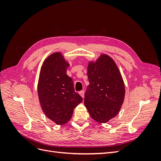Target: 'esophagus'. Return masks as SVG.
<instances>
[{
	"label": "esophagus",
	"mask_w": 161,
	"mask_h": 161,
	"mask_svg": "<svg viewBox=\"0 0 161 161\" xmlns=\"http://www.w3.org/2000/svg\"><path fill=\"white\" fill-rule=\"evenodd\" d=\"M79 94H80V95L82 97V98H84V95H85V92H84V91H80L79 92Z\"/></svg>",
	"instance_id": "34e87169"
}]
</instances>
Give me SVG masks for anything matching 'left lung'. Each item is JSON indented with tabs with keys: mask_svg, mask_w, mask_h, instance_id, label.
Returning a JSON list of instances; mask_svg holds the SVG:
<instances>
[{
	"mask_svg": "<svg viewBox=\"0 0 161 161\" xmlns=\"http://www.w3.org/2000/svg\"><path fill=\"white\" fill-rule=\"evenodd\" d=\"M89 85L85 105L91 118L106 123L119 113L125 96V86L118 66L111 58L102 54L87 69Z\"/></svg>",
	"mask_w": 161,
	"mask_h": 161,
	"instance_id": "1",
	"label": "left lung"
}]
</instances>
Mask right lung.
Masks as SVG:
<instances>
[{
	"label": "right lung",
	"mask_w": 161,
	"mask_h": 161,
	"mask_svg": "<svg viewBox=\"0 0 161 161\" xmlns=\"http://www.w3.org/2000/svg\"><path fill=\"white\" fill-rule=\"evenodd\" d=\"M69 64L60 53L47 57L42 66L37 92L42 109L58 125L67 123L82 98L75 91L72 79L66 75Z\"/></svg>",
	"instance_id": "1"
}]
</instances>
